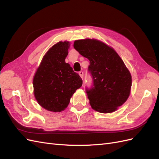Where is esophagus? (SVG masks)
I'll list each match as a JSON object with an SVG mask.
<instances>
[{
    "mask_svg": "<svg viewBox=\"0 0 159 159\" xmlns=\"http://www.w3.org/2000/svg\"><path fill=\"white\" fill-rule=\"evenodd\" d=\"M79 75H80L81 79H84V72H83V71H80V72H79Z\"/></svg>",
    "mask_w": 159,
    "mask_h": 159,
    "instance_id": "34e87169",
    "label": "esophagus"
}]
</instances>
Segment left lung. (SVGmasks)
I'll use <instances>...</instances> for the list:
<instances>
[{
    "label": "left lung",
    "instance_id": "1",
    "mask_svg": "<svg viewBox=\"0 0 159 159\" xmlns=\"http://www.w3.org/2000/svg\"><path fill=\"white\" fill-rule=\"evenodd\" d=\"M74 48L89 60L93 85L86 93L91 107L103 113L115 111L128 99L132 85L123 61L112 48L95 39L75 40Z\"/></svg>",
    "mask_w": 159,
    "mask_h": 159
}]
</instances>
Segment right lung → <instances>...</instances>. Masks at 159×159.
<instances>
[{"mask_svg":"<svg viewBox=\"0 0 159 159\" xmlns=\"http://www.w3.org/2000/svg\"><path fill=\"white\" fill-rule=\"evenodd\" d=\"M69 42H59L43 57L33 78L34 94L40 106L48 111L60 112L70 102L82 80L66 63Z\"/></svg>","mask_w":159,"mask_h":159,"instance_id":"add662e5","label":"right lung"}]
</instances>
